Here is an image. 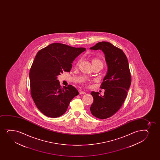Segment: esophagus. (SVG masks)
Segmentation results:
<instances>
[{"mask_svg": "<svg viewBox=\"0 0 160 160\" xmlns=\"http://www.w3.org/2000/svg\"><path fill=\"white\" fill-rule=\"evenodd\" d=\"M79 94H87V93L84 92V91H81L79 92Z\"/></svg>", "mask_w": 160, "mask_h": 160, "instance_id": "obj_1", "label": "esophagus"}]
</instances>
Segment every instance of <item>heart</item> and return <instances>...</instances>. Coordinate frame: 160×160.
I'll list each match as a JSON object with an SVG mask.
<instances>
[{
  "label": "heart",
  "mask_w": 160,
  "mask_h": 160,
  "mask_svg": "<svg viewBox=\"0 0 160 160\" xmlns=\"http://www.w3.org/2000/svg\"><path fill=\"white\" fill-rule=\"evenodd\" d=\"M92 63H99V64H101L102 65V63L101 62V61L98 58H94L92 60Z\"/></svg>",
  "instance_id": "heart-1"
}]
</instances>
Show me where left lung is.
Segmentation results:
<instances>
[{"mask_svg": "<svg viewBox=\"0 0 160 160\" xmlns=\"http://www.w3.org/2000/svg\"><path fill=\"white\" fill-rule=\"evenodd\" d=\"M90 49L101 50L108 67L100 87L105 90L104 95L91 92L94 99L91 112L96 118L105 119L116 113L125 101L131 83L129 62L123 51L110 42H98Z\"/></svg>", "mask_w": 160, "mask_h": 160, "instance_id": "1", "label": "left lung"}]
</instances>
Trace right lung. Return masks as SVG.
Returning a JSON list of instances; mask_svg holds the SVG:
<instances>
[{"instance_id":"right-lung-1","label":"right lung","mask_w":160,"mask_h":160,"mask_svg":"<svg viewBox=\"0 0 160 160\" xmlns=\"http://www.w3.org/2000/svg\"><path fill=\"white\" fill-rule=\"evenodd\" d=\"M84 48L53 43L37 53L30 70L31 97L45 116L55 118L64 114L69 103L79 92L72 85H60L57 76L70 72L72 63Z\"/></svg>"}]
</instances>
